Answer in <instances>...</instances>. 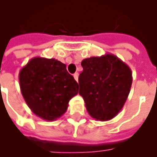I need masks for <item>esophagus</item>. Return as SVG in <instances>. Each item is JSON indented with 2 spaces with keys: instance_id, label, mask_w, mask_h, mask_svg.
Wrapping results in <instances>:
<instances>
[{
  "instance_id": "esophagus-1",
  "label": "esophagus",
  "mask_w": 157,
  "mask_h": 157,
  "mask_svg": "<svg viewBox=\"0 0 157 157\" xmlns=\"http://www.w3.org/2000/svg\"><path fill=\"white\" fill-rule=\"evenodd\" d=\"M73 76H74V78H75V81H76V82H78V76H79L78 73H75V74L73 75Z\"/></svg>"
}]
</instances>
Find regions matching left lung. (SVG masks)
Returning a JSON list of instances; mask_svg holds the SVG:
<instances>
[{"instance_id":"left-lung-1","label":"left lung","mask_w":157,"mask_h":157,"mask_svg":"<svg viewBox=\"0 0 157 157\" xmlns=\"http://www.w3.org/2000/svg\"><path fill=\"white\" fill-rule=\"evenodd\" d=\"M79 94L92 118L108 121L121 111L130 92L132 71L116 55L106 54L82 61Z\"/></svg>"}]
</instances>
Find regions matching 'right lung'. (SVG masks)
<instances>
[{
    "label": "right lung",
    "instance_id": "right-lung-1",
    "mask_svg": "<svg viewBox=\"0 0 157 157\" xmlns=\"http://www.w3.org/2000/svg\"><path fill=\"white\" fill-rule=\"evenodd\" d=\"M21 92L35 115L55 121L67 110L79 86L66 65L55 59L34 57L19 72Z\"/></svg>",
    "mask_w": 157,
    "mask_h": 157
}]
</instances>
